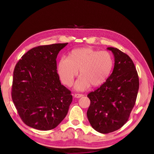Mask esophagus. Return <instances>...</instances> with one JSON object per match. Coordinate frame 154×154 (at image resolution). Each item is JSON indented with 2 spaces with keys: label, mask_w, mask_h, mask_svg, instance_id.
I'll return each mask as SVG.
<instances>
[{
  "label": "esophagus",
  "mask_w": 154,
  "mask_h": 154,
  "mask_svg": "<svg viewBox=\"0 0 154 154\" xmlns=\"http://www.w3.org/2000/svg\"><path fill=\"white\" fill-rule=\"evenodd\" d=\"M74 96V97H76V98H80V97L83 96V94H75Z\"/></svg>",
  "instance_id": "esophagus-1"
}]
</instances>
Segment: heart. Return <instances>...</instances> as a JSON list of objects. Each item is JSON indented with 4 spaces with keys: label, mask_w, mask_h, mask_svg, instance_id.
<instances>
[{
    "label": "heart",
    "mask_w": 154,
    "mask_h": 154,
    "mask_svg": "<svg viewBox=\"0 0 154 154\" xmlns=\"http://www.w3.org/2000/svg\"><path fill=\"white\" fill-rule=\"evenodd\" d=\"M113 66L112 55L107 51H100L91 48L73 50L69 57H62L58 65V73L64 84L71 86L80 69L82 75L74 87L85 91L92 84L97 87L109 78Z\"/></svg>",
    "instance_id": "heart-1"
}]
</instances>
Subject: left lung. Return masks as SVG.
I'll list each match as a JSON object with an SVG mask.
<instances>
[{
	"instance_id": "left-lung-1",
	"label": "left lung",
	"mask_w": 154,
	"mask_h": 154,
	"mask_svg": "<svg viewBox=\"0 0 154 154\" xmlns=\"http://www.w3.org/2000/svg\"><path fill=\"white\" fill-rule=\"evenodd\" d=\"M114 57V67L103 85L87 95L91 100L87 116L92 127L101 134L116 131L127 123L139 90V77L128 56L107 48Z\"/></svg>"
}]
</instances>
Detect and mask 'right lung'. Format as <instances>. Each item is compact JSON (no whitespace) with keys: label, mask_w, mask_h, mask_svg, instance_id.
Instances as JSON below:
<instances>
[{"label":"right lung","mask_w":154,"mask_h":154,"mask_svg":"<svg viewBox=\"0 0 154 154\" xmlns=\"http://www.w3.org/2000/svg\"><path fill=\"white\" fill-rule=\"evenodd\" d=\"M67 44L34 48L16 64L12 100L23 122L30 127L53 129L67 114L72 96L61 84L56 60L60 50Z\"/></svg>","instance_id":"1"}]
</instances>
